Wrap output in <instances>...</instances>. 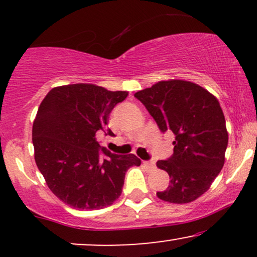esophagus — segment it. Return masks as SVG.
<instances>
[{
    "instance_id": "obj_1",
    "label": "esophagus",
    "mask_w": 257,
    "mask_h": 257,
    "mask_svg": "<svg viewBox=\"0 0 257 257\" xmlns=\"http://www.w3.org/2000/svg\"><path fill=\"white\" fill-rule=\"evenodd\" d=\"M144 166L149 168V169H153V168L156 167V164L153 161H149V162H144Z\"/></svg>"
}]
</instances>
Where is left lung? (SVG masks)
Segmentation results:
<instances>
[{
	"instance_id": "left-lung-1",
	"label": "left lung",
	"mask_w": 257,
	"mask_h": 257,
	"mask_svg": "<svg viewBox=\"0 0 257 257\" xmlns=\"http://www.w3.org/2000/svg\"><path fill=\"white\" fill-rule=\"evenodd\" d=\"M162 132L172 131L174 153L157 167L170 176L164 202L191 203L210 188L225 163L228 132L219 100L205 88L185 79L159 81L134 94Z\"/></svg>"
}]
</instances>
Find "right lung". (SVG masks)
Wrapping results in <instances>:
<instances>
[{
	"mask_svg": "<svg viewBox=\"0 0 257 257\" xmlns=\"http://www.w3.org/2000/svg\"><path fill=\"white\" fill-rule=\"evenodd\" d=\"M126 96V91L76 83L53 88L41 102L32 125L35 162L65 204L78 210L111 205L122 193L126 170L141 164L135 155L106 149L102 159L95 138L106 132L112 108ZM107 134L113 133L108 129Z\"/></svg>",
	"mask_w": 257,
	"mask_h": 257,
	"instance_id": "obj_1",
	"label": "right lung"
}]
</instances>
